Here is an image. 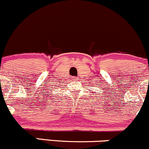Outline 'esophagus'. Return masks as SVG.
Wrapping results in <instances>:
<instances>
[{"label": "esophagus", "mask_w": 149, "mask_h": 149, "mask_svg": "<svg viewBox=\"0 0 149 149\" xmlns=\"http://www.w3.org/2000/svg\"><path fill=\"white\" fill-rule=\"evenodd\" d=\"M71 79H72V80H73V81H77V79H78L76 77V76H73V77H72Z\"/></svg>", "instance_id": "34e87169"}]
</instances>
